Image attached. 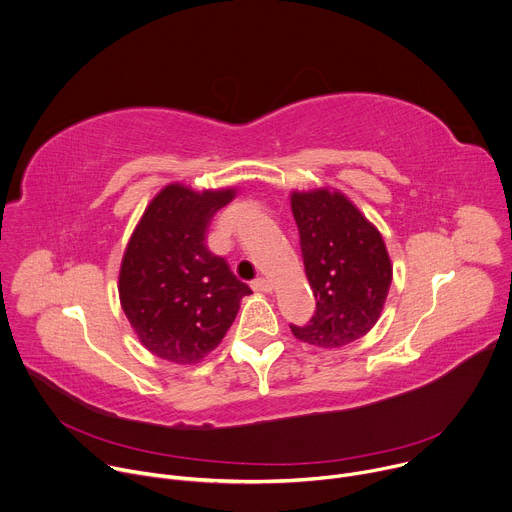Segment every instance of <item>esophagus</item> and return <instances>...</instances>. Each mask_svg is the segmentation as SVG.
Masks as SVG:
<instances>
[{
	"label": "esophagus",
	"mask_w": 512,
	"mask_h": 512,
	"mask_svg": "<svg viewBox=\"0 0 512 512\" xmlns=\"http://www.w3.org/2000/svg\"><path fill=\"white\" fill-rule=\"evenodd\" d=\"M251 287H253L255 291H271V289H273V285H271V281H269L267 277H257V279L251 283Z\"/></svg>",
	"instance_id": "esophagus-1"
}]
</instances>
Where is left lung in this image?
I'll use <instances>...</instances> for the list:
<instances>
[{"mask_svg":"<svg viewBox=\"0 0 512 512\" xmlns=\"http://www.w3.org/2000/svg\"><path fill=\"white\" fill-rule=\"evenodd\" d=\"M291 212L316 312L289 328L314 346L350 344L375 326L389 294L393 267L383 237L340 192H294Z\"/></svg>","mask_w":512,"mask_h":512,"instance_id":"8db88e82","label":"left lung"}]
</instances>
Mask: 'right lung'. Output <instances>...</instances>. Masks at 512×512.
Instances as JSON below:
<instances>
[{
  "label": "right lung",
  "instance_id": "obj_1",
  "mask_svg": "<svg viewBox=\"0 0 512 512\" xmlns=\"http://www.w3.org/2000/svg\"><path fill=\"white\" fill-rule=\"evenodd\" d=\"M235 190L172 184L145 210L119 273L123 312L141 344L160 358L198 362L223 340L239 304L253 294L229 263L206 247L212 216Z\"/></svg>",
  "mask_w": 512,
  "mask_h": 512
}]
</instances>
